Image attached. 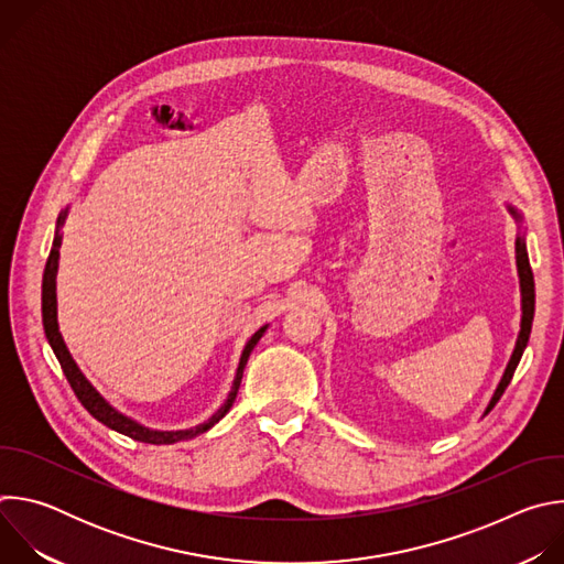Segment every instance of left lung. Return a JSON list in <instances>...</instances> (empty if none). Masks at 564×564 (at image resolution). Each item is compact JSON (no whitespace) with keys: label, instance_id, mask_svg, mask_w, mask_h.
<instances>
[{"label":"left lung","instance_id":"left-lung-1","mask_svg":"<svg viewBox=\"0 0 564 564\" xmlns=\"http://www.w3.org/2000/svg\"><path fill=\"white\" fill-rule=\"evenodd\" d=\"M507 209L509 214L513 216V220L518 223V236H516V265H518V279H520V333H518V339H516V348L511 352V359L489 399V404L485 409V415L491 413V409L498 404V399L502 397V392L507 390V386L511 383V377L522 359V352L529 344V335H531V324H533V312H535V285H533V272H531V265H529V254H527V234L520 229L522 227V214L518 212V207L509 205L507 203Z\"/></svg>","mask_w":564,"mask_h":564}]
</instances>
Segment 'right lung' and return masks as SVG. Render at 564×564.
<instances>
[{"label": "right lung", "mask_w": 564, "mask_h": 564, "mask_svg": "<svg viewBox=\"0 0 564 564\" xmlns=\"http://www.w3.org/2000/svg\"><path fill=\"white\" fill-rule=\"evenodd\" d=\"M68 216V207L57 216V225H55V238H53V248H51V254H48V261H46V268H44V281H42V321H44V335L48 339V346L53 348L75 397L79 399V404H83L100 424H105L107 429L120 433V435H127L135 442H144V444H176V442H183V440H192L196 435H203L207 433L214 424H218L231 409L234 399H236V392H238V386H240V379H243V370L248 366V359L254 350V346L259 344V339L265 335L268 330V324L261 326L252 337L250 341L246 344L243 352H240V359H238V368H236V375H234V381H231V388L227 392V399L220 404V409L203 424L198 426H192V429H185V431H155V429H149V426H142L140 422L131 420L129 415L120 413L116 406H111L109 401L100 394V390L85 377V372L79 370V366L75 364V359L70 357L64 339H62V333H59V324H57V268H59V248H62V225Z\"/></svg>", "instance_id": "right-lung-1"}]
</instances>
